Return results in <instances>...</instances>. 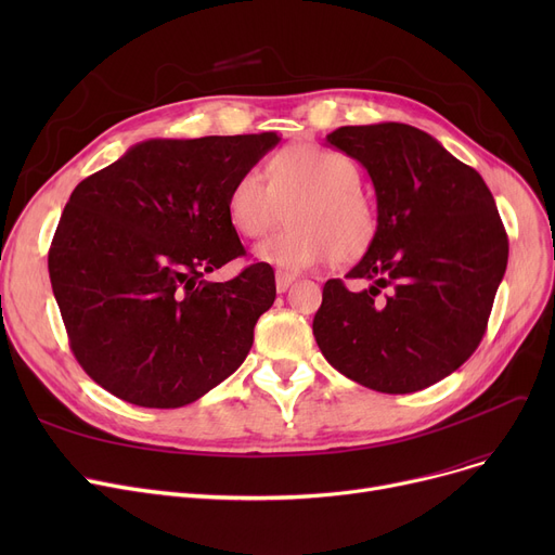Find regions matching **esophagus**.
Returning a JSON list of instances; mask_svg holds the SVG:
<instances>
[{
    "label": "esophagus",
    "mask_w": 555,
    "mask_h": 555,
    "mask_svg": "<svg viewBox=\"0 0 555 555\" xmlns=\"http://www.w3.org/2000/svg\"><path fill=\"white\" fill-rule=\"evenodd\" d=\"M295 279H297L295 274L279 270V272H276V289H279V293H285V289H289V285L295 283Z\"/></svg>",
    "instance_id": "34e87169"
}]
</instances>
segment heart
<instances>
[{"label":"heart","instance_id":"1","mask_svg":"<svg viewBox=\"0 0 555 555\" xmlns=\"http://www.w3.org/2000/svg\"><path fill=\"white\" fill-rule=\"evenodd\" d=\"M258 170L241 172L227 195V216L241 236L260 238L283 222L287 229L256 247V258L283 270H306L335 258H362L380 231L373 199L360 189L358 164L339 151L317 143H295Z\"/></svg>","mask_w":555,"mask_h":555}]
</instances>
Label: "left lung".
Returning <instances> with one entry per match:
<instances>
[{"instance_id":"1","label":"left lung","mask_w":555,"mask_h":555,"mask_svg":"<svg viewBox=\"0 0 555 555\" xmlns=\"http://www.w3.org/2000/svg\"><path fill=\"white\" fill-rule=\"evenodd\" d=\"M326 141L366 168L380 231L346 274L371 281L366 289L326 281L314 339L362 387H431L477 351L506 272L508 236L492 193L414 126H344Z\"/></svg>"}]
</instances>
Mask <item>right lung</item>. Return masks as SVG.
I'll return each mask as SVG.
<instances>
[{
  "label": "right lung",
  "mask_w": 555,
  "mask_h": 555,
  "mask_svg": "<svg viewBox=\"0 0 555 555\" xmlns=\"http://www.w3.org/2000/svg\"><path fill=\"white\" fill-rule=\"evenodd\" d=\"M276 132L151 139L72 193L49 247V276L69 348L112 396L172 410L236 371L258 317L276 297L274 270L245 256L227 216L231 184L279 143Z\"/></svg>",
  "instance_id": "add662e5"
}]
</instances>
